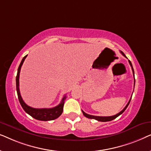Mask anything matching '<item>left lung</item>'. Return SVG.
I'll list each match as a JSON object with an SVG mask.
<instances>
[{"instance_id": "left-lung-1", "label": "left lung", "mask_w": 151, "mask_h": 151, "mask_svg": "<svg viewBox=\"0 0 151 151\" xmlns=\"http://www.w3.org/2000/svg\"><path fill=\"white\" fill-rule=\"evenodd\" d=\"M120 53H121L122 54L125 58H127V56H126L125 54L122 52V51H120ZM129 64H130V65L131 66L132 71H133V76H134V70H133V66H132L131 62L130 61V60H129ZM134 78H135V76H134ZM135 82V80L134 79V82ZM131 99H130V100L129 101V102H128V104H127V105H126V106L124 107V108L123 110H122V111H120V112L118 113H117V114H116V115H113V116H108V117H107V116H106V117H103V116H95V115H88V114H87V113H84V111H82V113H83V115H84V116H85L86 117H88V118H89V119H96V120L100 121V122H109V121H111V120H113V119H114L116 118V117H118L119 115H120L121 114H122V113H124V111L126 110V109H127L128 106H129V103H130V102H131Z\"/></svg>"}]
</instances>
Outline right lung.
I'll return each instance as SVG.
<instances>
[{
  "instance_id": "1",
  "label": "right lung",
  "mask_w": 151,
  "mask_h": 151,
  "mask_svg": "<svg viewBox=\"0 0 151 151\" xmlns=\"http://www.w3.org/2000/svg\"><path fill=\"white\" fill-rule=\"evenodd\" d=\"M27 55H25L23 58H22L21 63H20L19 67L18 69L17 76H16V91H17L18 98L19 100V102L21 104L22 109L25 111L27 113L31 115L32 117H34L36 119L41 121H49V120H53V119L58 118L61 115L63 111V106L65 104V100L67 98L66 96L63 97V100L58 105V106L53 107V108L50 109H35L32 108L28 105H27L22 100L21 96H20V93L19 90V76H20V71L21 67L23 64L24 59L26 58Z\"/></svg>"
}]
</instances>
